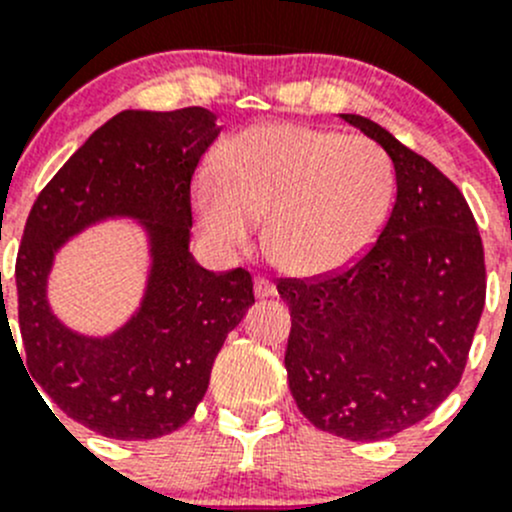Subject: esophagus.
I'll return each mask as SVG.
<instances>
[{"label":"esophagus","mask_w":512,"mask_h":512,"mask_svg":"<svg viewBox=\"0 0 512 512\" xmlns=\"http://www.w3.org/2000/svg\"><path fill=\"white\" fill-rule=\"evenodd\" d=\"M255 295L257 297H275L277 295V287L272 285L267 277H255Z\"/></svg>","instance_id":"1"}]
</instances>
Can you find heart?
<instances>
[{"label":"heart","instance_id":"heart-1","mask_svg":"<svg viewBox=\"0 0 512 512\" xmlns=\"http://www.w3.org/2000/svg\"><path fill=\"white\" fill-rule=\"evenodd\" d=\"M393 160L375 140L265 122L227 142L195 185L202 230L245 250L267 215V250L295 275H325L370 250L395 202Z\"/></svg>","mask_w":512,"mask_h":512}]
</instances>
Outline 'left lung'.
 Segmentation results:
<instances>
[{
  "mask_svg": "<svg viewBox=\"0 0 512 512\" xmlns=\"http://www.w3.org/2000/svg\"><path fill=\"white\" fill-rule=\"evenodd\" d=\"M388 152L395 205L365 255L315 277H280L290 307V393L315 428L393 438L428 418L463 377L485 305V255L463 192L360 114H342Z\"/></svg>",
  "mask_w": 512,
  "mask_h": 512,
  "instance_id": "1",
  "label": "left lung"
}]
</instances>
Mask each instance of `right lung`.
Segmentation results:
<instances>
[{"label":"right lung","mask_w":512,"mask_h":512,"mask_svg":"<svg viewBox=\"0 0 512 512\" xmlns=\"http://www.w3.org/2000/svg\"><path fill=\"white\" fill-rule=\"evenodd\" d=\"M217 135L205 107L114 114L47 182L24 225L14 277L27 370L64 415L104 438L152 440L182 428L205 398L227 332L255 302L245 267L210 272L187 247L192 175ZM104 216L143 220L153 270L141 312L97 341L51 315L46 275L61 242Z\"/></svg>","instance_id":"obj_1"}]
</instances>
